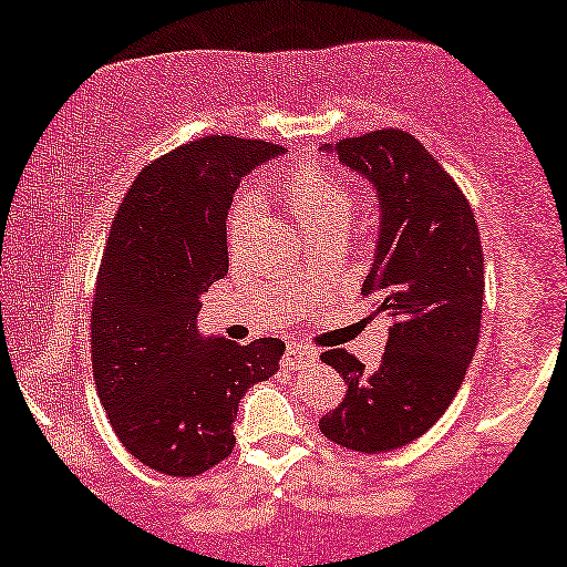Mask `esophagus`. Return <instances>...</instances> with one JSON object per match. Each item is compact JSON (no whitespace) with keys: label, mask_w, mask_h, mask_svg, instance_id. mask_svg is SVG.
I'll return each mask as SVG.
<instances>
[{"label":"esophagus","mask_w":567,"mask_h":567,"mask_svg":"<svg viewBox=\"0 0 567 567\" xmlns=\"http://www.w3.org/2000/svg\"><path fill=\"white\" fill-rule=\"evenodd\" d=\"M313 359H317V351H311L309 347H303V344H296V341H291V344L286 347L284 364H286V367H291V369H299V367L311 364Z\"/></svg>","instance_id":"esophagus-1"}]
</instances>
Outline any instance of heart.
Segmentation results:
<instances>
[{
	"label": "heart",
	"mask_w": 567,
	"mask_h": 567,
	"mask_svg": "<svg viewBox=\"0 0 567 567\" xmlns=\"http://www.w3.org/2000/svg\"><path fill=\"white\" fill-rule=\"evenodd\" d=\"M284 200L306 234H319L323 228H347L354 213V203L339 175L323 168H303L284 181ZM254 213V200L236 198L228 216V244L236 246L244 238L246 223Z\"/></svg>",
	"instance_id": "obj_1"
}]
</instances>
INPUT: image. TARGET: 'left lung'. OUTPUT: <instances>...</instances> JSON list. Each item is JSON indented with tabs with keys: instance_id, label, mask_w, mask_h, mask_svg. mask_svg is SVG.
<instances>
[{
	"instance_id": "left-lung-1",
	"label": "left lung",
	"mask_w": 567,
	"mask_h": 567,
	"mask_svg": "<svg viewBox=\"0 0 567 567\" xmlns=\"http://www.w3.org/2000/svg\"><path fill=\"white\" fill-rule=\"evenodd\" d=\"M331 151L377 188L382 226L361 293L392 327L374 371L347 349L323 351L347 394L319 430L377 454L422 437L452 404L480 339L485 264L470 200L414 135L371 130Z\"/></svg>"
}]
</instances>
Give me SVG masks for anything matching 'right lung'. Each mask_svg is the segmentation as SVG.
I'll return each instance as SVG.
<instances>
[{"label":"right lung","mask_w":567,"mask_h":567,"mask_svg":"<svg viewBox=\"0 0 567 567\" xmlns=\"http://www.w3.org/2000/svg\"><path fill=\"white\" fill-rule=\"evenodd\" d=\"M281 145L206 135L147 163L102 248L90 357L117 440L145 467L196 477L236 447L238 402L278 369L281 339H203L200 296L228 274L240 178Z\"/></svg>","instance_id":"1"}]
</instances>
